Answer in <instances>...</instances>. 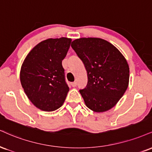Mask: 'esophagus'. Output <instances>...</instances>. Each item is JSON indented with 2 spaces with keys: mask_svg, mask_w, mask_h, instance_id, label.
Masks as SVG:
<instances>
[{
  "mask_svg": "<svg viewBox=\"0 0 152 152\" xmlns=\"http://www.w3.org/2000/svg\"><path fill=\"white\" fill-rule=\"evenodd\" d=\"M71 86H72V87H76V85H77V83H76V81L72 82V83H71Z\"/></svg>",
  "mask_w": 152,
  "mask_h": 152,
  "instance_id": "obj_1",
  "label": "esophagus"
}]
</instances>
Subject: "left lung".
<instances>
[{
	"instance_id": "obj_1",
	"label": "left lung",
	"mask_w": 152,
	"mask_h": 152,
	"mask_svg": "<svg viewBox=\"0 0 152 152\" xmlns=\"http://www.w3.org/2000/svg\"><path fill=\"white\" fill-rule=\"evenodd\" d=\"M71 47L87 71V86L79 91L86 105L96 113L111 109L128 87L127 60L114 45L100 38L75 39Z\"/></svg>"
}]
</instances>
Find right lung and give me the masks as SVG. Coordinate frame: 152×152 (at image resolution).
I'll list each match as a JSON object with an SVG mask.
<instances>
[{
	"label": "right lung",
	"mask_w": 152,
	"mask_h": 152,
	"mask_svg": "<svg viewBox=\"0 0 152 152\" xmlns=\"http://www.w3.org/2000/svg\"><path fill=\"white\" fill-rule=\"evenodd\" d=\"M71 42L66 37L47 39L37 45L24 60L20 82L32 104L43 111L59 108L69 88L65 80L62 60Z\"/></svg>",
	"instance_id": "right-lung-1"
}]
</instances>
